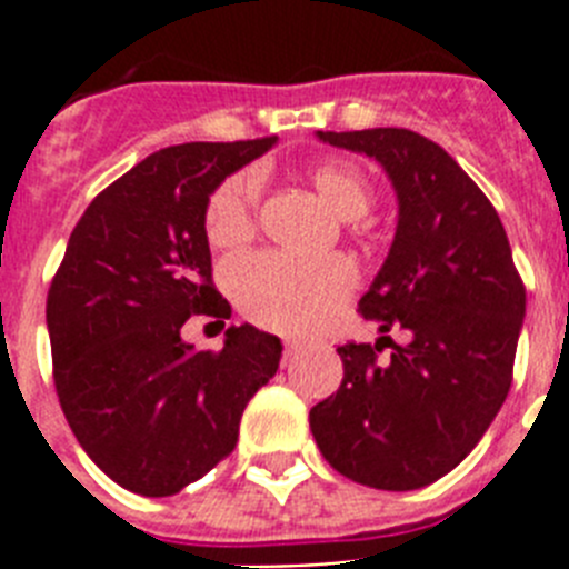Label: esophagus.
I'll return each mask as SVG.
<instances>
[{
    "label": "esophagus",
    "instance_id": "obj_1",
    "mask_svg": "<svg viewBox=\"0 0 569 569\" xmlns=\"http://www.w3.org/2000/svg\"><path fill=\"white\" fill-rule=\"evenodd\" d=\"M299 350H301V345H299V341H293V339H284V361H290V359H293V356L299 353Z\"/></svg>",
    "mask_w": 569,
    "mask_h": 569
}]
</instances>
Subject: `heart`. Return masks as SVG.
Here are the masks:
<instances>
[{"label": "heart", "mask_w": 569, "mask_h": 569, "mask_svg": "<svg viewBox=\"0 0 569 569\" xmlns=\"http://www.w3.org/2000/svg\"><path fill=\"white\" fill-rule=\"evenodd\" d=\"M310 182L341 219L356 222L373 204V184L356 164L321 162ZM261 202V176L239 170L210 193L204 233L216 248H233L250 239ZM236 305L248 319L281 333H305L328 319L336 305L353 293L356 268L345 256L296 261L279 253L239 256L224 270Z\"/></svg>", "instance_id": "1"}]
</instances>
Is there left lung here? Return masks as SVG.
<instances>
[{
	"mask_svg": "<svg viewBox=\"0 0 569 569\" xmlns=\"http://www.w3.org/2000/svg\"><path fill=\"white\" fill-rule=\"evenodd\" d=\"M319 136L373 156L393 179L399 228L359 313L410 339L345 341V379L310 410V430L356 485L416 490L461 465L505 405L525 281L490 199L433 139L407 128Z\"/></svg>",
	"mask_w": 569,
	"mask_h": 569,
	"instance_id": "obj_1",
	"label": "left lung"
}]
</instances>
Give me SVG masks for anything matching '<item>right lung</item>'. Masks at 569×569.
Segmentation results:
<instances>
[{"instance_id": "1", "label": "right lung", "mask_w": 569, "mask_h": 569, "mask_svg": "<svg viewBox=\"0 0 569 569\" xmlns=\"http://www.w3.org/2000/svg\"><path fill=\"white\" fill-rule=\"evenodd\" d=\"M273 144L159 150L108 184L70 233L48 290L53 385L84 453L124 490L173 496L202 479L279 370V339L250 325L228 328L222 350L182 341L190 316L230 319L204 233L210 193Z\"/></svg>"}]
</instances>
